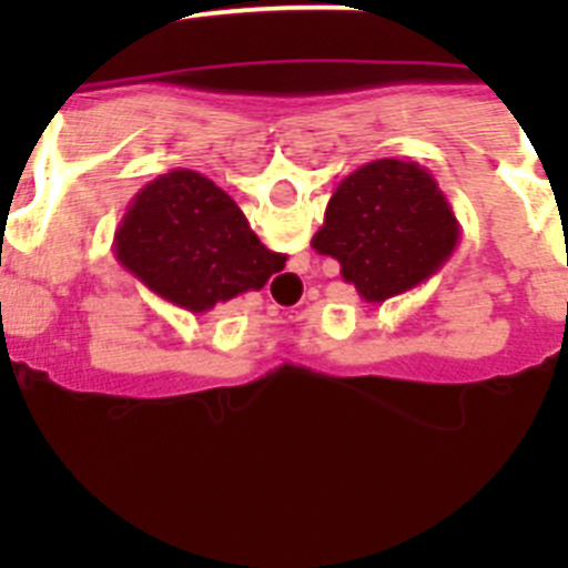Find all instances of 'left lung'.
Listing matches in <instances>:
<instances>
[{
    "label": "left lung",
    "instance_id": "8db88e82",
    "mask_svg": "<svg viewBox=\"0 0 568 568\" xmlns=\"http://www.w3.org/2000/svg\"><path fill=\"white\" fill-rule=\"evenodd\" d=\"M460 239L453 204L433 173L415 162L361 164L335 187L313 235L321 255L369 304L420 287L455 253Z\"/></svg>",
    "mask_w": 568,
    "mask_h": 568
}]
</instances>
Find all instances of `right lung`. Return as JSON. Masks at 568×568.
<instances>
[{"mask_svg": "<svg viewBox=\"0 0 568 568\" xmlns=\"http://www.w3.org/2000/svg\"><path fill=\"white\" fill-rule=\"evenodd\" d=\"M113 247L150 293L195 315L261 290L287 261L264 247L239 204L195 170H170L144 184L115 227Z\"/></svg>", "mask_w": 568, "mask_h": 568, "instance_id": "obj_1", "label": "right lung"}]
</instances>
